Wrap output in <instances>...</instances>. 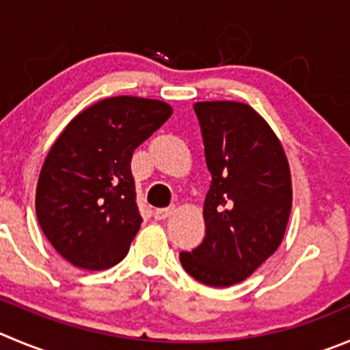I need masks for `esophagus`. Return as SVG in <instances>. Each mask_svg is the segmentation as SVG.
I'll use <instances>...</instances> for the list:
<instances>
[{
  "label": "esophagus",
  "mask_w": 350,
  "mask_h": 350,
  "mask_svg": "<svg viewBox=\"0 0 350 350\" xmlns=\"http://www.w3.org/2000/svg\"><path fill=\"white\" fill-rule=\"evenodd\" d=\"M177 211V208H175V206H168V208H161V209H156L154 211V218L156 219H165V218H168V216H172L173 213Z\"/></svg>",
  "instance_id": "obj_1"
}]
</instances>
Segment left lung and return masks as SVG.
Returning a JSON list of instances; mask_svg holds the SVG:
<instances>
[{
	"mask_svg": "<svg viewBox=\"0 0 350 350\" xmlns=\"http://www.w3.org/2000/svg\"><path fill=\"white\" fill-rule=\"evenodd\" d=\"M211 185L202 216L206 237L180 252L185 271L209 287L241 284L282 244L292 209L291 166L280 139L252 106L199 101Z\"/></svg>",
	"mask_w": 350,
	"mask_h": 350,
	"instance_id": "8db88e82",
	"label": "left lung"
}]
</instances>
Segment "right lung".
<instances>
[{
  "instance_id": "add662e5",
  "label": "right lung",
  "mask_w": 350,
  "mask_h": 350,
  "mask_svg": "<svg viewBox=\"0 0 350 350\" xmlns=\"http://www.w3.org/2000/svg\"><path fill=\"white\" fill-rule=\"evenodd\" d=\"M172 111L159 99H101L73 116L49 149L36 213L53 247L73 266L99 271L127 256L142 223L132 152Z\"/></svg>"
}]
</instances>
